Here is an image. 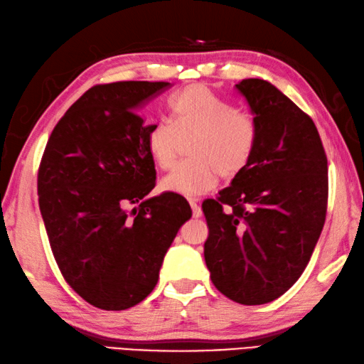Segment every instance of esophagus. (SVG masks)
<instances>
[{
    "instance_id": "1",
    "label": "esophagus",
    "mask_w": 364,
    "mask_h": 364,
    "mask_svg": "<svg viewBox=\"0 0 364 364\" xmlns=\"http://www.w3.org/2000/svg\"><path fill=\"white\" fill-rule=\"evenodd\" d=\"M190 205H191V210H193V217L195 218H200L203 215V210L200 205H198V201L196 200H188Z\"/></svg>"
}]
</instances>
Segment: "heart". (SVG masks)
I'll list each match as a JSON object with an SVG mask.
<instances>
[{"label": "heart", "instance_id": "obj_1", "mask_svg": "<svg viewBox=\"0 0 364 364\" xmlns=\"http://www.w3.org/2000/svg\"><path fill=\"white\" fill-rule=\"evenodd\" d=\"M174 122L155 120L149 125L146 144L150 159L161 169L176 161L181 141L193 138L191 160L177 164L163 177L161 190L169 193L203 195L217 185L218 176L232 179L249 164L257 146V125L209 87L183 88L171 100Z\"/></svg>", "mask_w": 364, "mask_h": 364}]
</instances>
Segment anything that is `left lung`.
Masks as SVG:
<instances>
[{"label": "left lung", "instance_id": "1", "mask_svg": "<svg viewBox=\"0 0 364 364\" xmlns=\"http://www.w3.org/2000/svg\"><path fill=\"white\" fill-rule=\"evenodd\" d=\"M236 90L257 125L247 168L205 200V266L215 289L239 304L277 299L306 269L323 230L328 161L312 119L263 79Z\"/></svg>", "mask_w": 364, "mask_h": 364}]
</instances>
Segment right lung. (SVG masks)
I'll list each match as a JSON object with an SVG mask.
<instances>
[{
	"mask_svg": "<svg viewBox=\"0 0 364 364\" xmlns=\"http://www.w3.org/2000/svg\"><path fill=\"white\" fill-rule=\"evenodd\" d=\"M169 82L97 85L53 128L38 174L39 209L61 274L87 303L123 311L146 299L191 209L183 196L147 198L155 163L139 107ZM138 203L132 213L127 208Z\"/></svg>",
	"mask_w": 364,
	"mask_h": 364,
	"instance_id": "add662e5",
	"label": "right lung"
}]
</instances>
